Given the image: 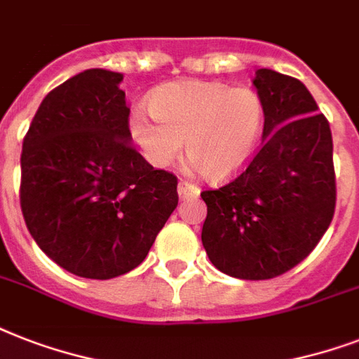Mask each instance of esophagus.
<instances>
[{
    "label": "esophagus",
    "mask_w": 359,
    "mask_h": 359,
    "mask_svg": "<svg viewBox=\"0 0 359 359\" xmlns=\"http://www.w3.org/2000/svg\"><path fill=\"white\" fill-rule=\"evenodd\" d=\"M199 188L191 182H186V180H180L179 182V197L180 199H196L199 196Z\"/></svg>",
    "instance_id": "esophagus-1"
}]
</instances>
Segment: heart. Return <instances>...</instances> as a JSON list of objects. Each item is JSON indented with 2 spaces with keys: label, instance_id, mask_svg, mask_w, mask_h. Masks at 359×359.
<instances>
[{
  "label": "heart",
  "instance_id": "obj_1",
  "mask_svg": "<svg viewBox=\"0 0 359 359\" xmlns=\"http://www.w3.org/2000/svg\"><path fill=\"white\" fill-rule=\"evenodd\" d=\"M149 111L134 109L130 137L147 162L168 168L186 154L205 179H233L255 156L266 108L251 87L219 81L180 80L158 87L149 97Z\"/></svg>",
  "mask_w": 359,
  "mask_h": 359
}]
</instances>
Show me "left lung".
<instances>
[{"label": "left lung", "mask_w": 359, "mask_h": 359, "mask_svg": "<svg viewBox=\"0 0 359 359\" xmlns=\"http://www.w3.org/2000/svg\"><path fill=\"white\" fill-rule=\"evenodd\" d=\"M253 86L266 108L262 145L235 180L201 194V240L219 272L272 279L304 261L332 224L334 143L300 80L259 69Z\"/></svg>", "instance_id": "left-lung-1"}]
</instances>
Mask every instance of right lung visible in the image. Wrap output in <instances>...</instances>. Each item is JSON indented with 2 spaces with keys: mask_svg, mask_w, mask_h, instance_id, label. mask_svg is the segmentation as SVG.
<instances>
[{
  "mask_svg": "<svg viewBox=\"0 0 359 359\" xmlns=\"http://www.w3.org/2000/svg\"><path fill=\"white\" fill-rule=\"evenodd\" d=\"M123 74L89 69L50 91L22 145L20 207L67 272L111 279L140 266L179 205L177 177L130 145Z\"/></svg>",
  "mask_w": 359,
  "mask_h": 359,
  "instance_id": "1",
  "label": "right lung"
}]
</instances>
